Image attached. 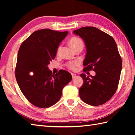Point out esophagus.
<instances>
[{
  "label": "esophagus",
  "mask_w": 135,
  "mask_h": 135,
  "mask_svg": "<svg viewBox=\"0 0 135 135\" xmlns=\"http://www.w3.org/2000/svg\"><path fill=\"white\" fill-rule=\"evenodd\" d=\"M71 75H72V76H73V79L75 78V77L76 76V74H74V73H71Z\"/></svg>",
  "instance_id": "esophagus-1"
}]
</instances>
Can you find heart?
<instances>
[{"instance_id":"heart-1","label":"heart","mask_w":135,"mask_h":135,"mask_svg":"<svg viewBox=\"0 0 135 135\" xmlns=\"http://www.w3.org/2000/svg\"><path fill=\"white\" fill-rule=\"evenodd\" d=\"M70 44L71 46V47H72L74 49H75L77 46H78L79 45L83 44V42L81 39L77 38V37H73V38L70 39ZM60 50H61V46H60L58 49H57V54H59L60 53ZM80 64H81V62H80L79 60H74V61L68 62L66 65H67V67L68 68H70V70H75L76 69V68L80 65Z\"/></svg>"}]
</instances>
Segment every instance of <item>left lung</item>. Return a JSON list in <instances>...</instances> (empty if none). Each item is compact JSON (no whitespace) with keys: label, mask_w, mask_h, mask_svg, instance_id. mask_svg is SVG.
<instances>
[{"label":"left lung","mask_w":135,"mask_h":135,"mask_svg":"<svg viewBox=\"0 0 135 135\" xmlns=\"http://www.w3.org/2000/svg\"><path fill=\"white\" fill-rule=\"evenodd\" d=\"M84 41L86 54L84 71L93 70L94 76L81 74L84 83L79 96L88 104H104L115 94L122 70V60L114 38L93 27H84L73 31Z\"/></svg>","instance_id":"8db88e82"}]
</instances>
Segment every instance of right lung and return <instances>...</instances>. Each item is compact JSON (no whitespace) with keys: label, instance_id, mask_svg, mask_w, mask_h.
Returning <instances> with one entry per match:
<instances>
[{"label":"right lung","instance_id":"1","mask_svg":"<svg viewBox=\"0 0 135 135\" xmlns=\"http://www.w3.org/2000/svg\"><path fill=\"white\" fill-rule=\"evenodd\" d=\"M68 33L42 29L33 32L20 46L16 78L24 96L36 107L48 108L56 104L62 89L72 79L68 71L61 70L54 75L47 66Z\"/></svg>","mask_w":135,"mask_h":135}]
</instances>
